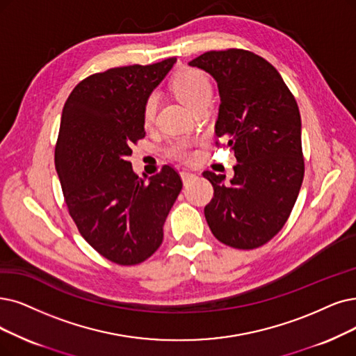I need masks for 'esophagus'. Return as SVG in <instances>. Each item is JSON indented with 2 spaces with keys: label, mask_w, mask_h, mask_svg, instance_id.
<instances>
[{
  "label": "esophagus",
  "mask_w": 356,
  "mask_h": 356,
  "mask_svg": "<svg viewBox=\"0 0 356 356\" xmlns=\"http://www.w3.org/2000/svg\"><path fill=\"white\" fill-rule=\"evenodd\" d=\"M194 177H195V174L191 172V170H187V169L181 170V178H182L184 182H188V181H190L191 178H194Z\"/></svg>",
  "instance_id": "34e87169"
}]
</instances>
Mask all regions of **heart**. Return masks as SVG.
I'll return each mask as SVG.
<instances>
[{
	"mask_svg": "<svg viewBox=\"0 0 356 356\" xmlns=\"http://www.w3.org/2000/svg\"><path fill=\"white\" fill-rule=\"evenodd\" d=\"M172 89L179 101L191 109L198 104L209 102L211 97V84L209 77L203 71L195 68H186L178 71L172 80ZM156 106H158V95L152 93L146 99L143 109V118L146 124H150L153 121ZM191 149L193 141L187 138H181L174 141V143L168 147V152L170 156H174V158L190 159L193 154Z\"/></svg>",
	"mask_w": 356,
	"mask_h": 356,
	"instance_id": "obj_1",
	"label": "heart"
}]
</instances>
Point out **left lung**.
I'll return each mask as SVG.
<instances>
[{"mask_svg":"<svg viewBox=\"0 0 356 356\" xmlns=\"http://www.w3.org/2000/svg\"><path fill=\"white\" fill-rule=\"evenodd\" d=\"M218 83L216 136L231 146L234 178L204 170L215 194L204 207L220 243L252 250L286 223L304 179L301 115L277 70L244 49L209 51L188 63Z\"/></svg>","mask_w":356,"mask_h":356,"instance_id":"1","label":"left lung"}]
</instances>
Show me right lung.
<instances>
[{"instance_id": "1", "label": "right lung", "mask_w": 356, "mask_h": 356, "mask_svg": "<svg viewBox=\"0 0 356 356\" xmlns=\"http://www.w3.org/2000/svg\"><path fill=\"white\" fill-rule=\"evenodd\" d=\"M177 58L127 65L80 81L63 108L55 146L70 216L81 236L105 259L134 266L163 241V223L182 188L174 168L140 178L131 146L146 136V99Z\"/></svg>"}]
</instances>
